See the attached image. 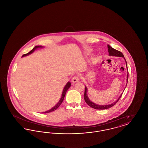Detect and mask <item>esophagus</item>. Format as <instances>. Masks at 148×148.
Here are the masks:
<instances>
[{
	"label": "esophagus",
	"mask_w": 148,
	"mask_h": 148,
	"mask_svg": "<svg viewBox=\"0 0 148 148\" xmlns=\"http://www.w3.org/2000/svg\"><path fill=\"white\" fill-rule=\"evenodd\" d=\"M79 77H78L77 76H75V77H74L72 78L71 82H72V83H77V82L79 81Z\"/></svg>",
	"instance_id": "esophagus-1"
}]
</instances>
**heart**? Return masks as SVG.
<instances>
[{"label":"heart","instance_id":"1","mask_svg":"<svg viewBox=\"0 0 148 148\" xmlns=\"http://www.w3.org/2000/svg\"><path fill=\"white\" fill-rule=\"evenodd\" d=\"M90 52H91V51H90V50L86 51V55H89V54H90Z\"/></svg>","mask_w":148,"mask_h":148}]
</instances>
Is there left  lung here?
Returning a JSON list of instances; mask_svg holds the SVG:
<instances>
[{
    "label": "left lung",
    "instance_id": "obj_1",
    "mask_svg": "<svg viewBox=\"0 0 148 148\" xmlns=\"http://www.w3.org/2000/svg\"><path fill=\"white\" fill-rule=\"evenodd\" d=\"M108 52H109V56H118V57H122L124 58L125 61V63H126V66H127V84H126V86L124 89L123 91H124L126 86H127V80H128V69H127V63L125 59L124 58V55L123 54V53L121 52H120L119 51L113 48L112 47H111L109 45H108ZM87 92H88V88L86 87V86L85 85V92L84 95V98L85 101L86 103V104L89 106H90V107H92V108H94L95 109H99V110H103V109H106L108 108H110L111 107H112L113 106H114L117 102L119 100V99L121 98L123 92L120 94L119 98L117 99V100L114 101L113 103L110 104H108V105H99V104H97L94 103H93L92 101L88 97L87 95Z\"/></svg>",
    "mask_w": 148,
    "mask_h": 148
}]
</instances>
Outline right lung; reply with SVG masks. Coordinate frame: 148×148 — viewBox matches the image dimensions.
<instances>
[{
  "mask_svg": "<svg viewBox=\"0 0 148 148\" xmlns=\"http://www.w3.org/2000/svg\"><path fill=\"white\" fill-rule=\"evenodd\" d=\"M44 48V47L41 46V45H37V46H35V47H34L33 49L32 50H30V51L28 53L25 54H24V55L22 56V57L29 56V54H32V53L35 51V50L38 49V48ZM71 82H68L66 84V85H65V86H64V88L63 90L62 94V97H61V98L60 99L59 101L58 102V103L56 104V106H54V107H53L51 109H50L49 110L46 111V112H42V113H50V112H53V111L56 110V109H57L59 106H60V104L62 103V102L63 101L64 99V97H65V94H66V92H67V90L69 89V88L71 87Z\"/></svg>",
  "mask_w": 148,
  "mask_h": 148,
  "instance_id": "1",
  "label": "right lung"
}]
</instances>
